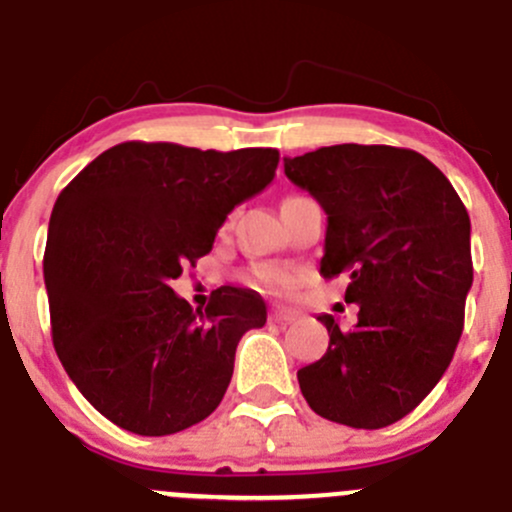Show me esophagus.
<instances>
[{"mask_svg": "<svg viewBox=\"0 0 512 512\" xmlns=\"http://www.w3.org/2000/svg\"><path fill=\"white\" fill-rule=\"evenodd\" d=\"M270 320L277 322V325H292V322L297 320V312L287 310V307H272Z\"/></svg>", "mask_w": 512, "mask_h": 512, "instance_id": "esophagus-1", "label": "esophagus"}]
</instances>
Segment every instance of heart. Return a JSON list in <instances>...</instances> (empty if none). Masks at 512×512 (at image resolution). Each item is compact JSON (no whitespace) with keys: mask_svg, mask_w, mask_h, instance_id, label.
I'll use <instances>...</instances> for the list:
<instances>
[{"mask_svg":"<svg viewBox=\"0 0 512 512\" xmlns=\"http://www.w3.org/2000/svg\"><path fill=\"white\" fill-rule=\"evenodd\" d=\"M247 280L260 290L270 292V295H285L295 285V275L287 267L275 265V262H260V265L250 267Z\"/></svg>","mask_w":512,"mask_h":512,"instance_id":"heart-1","label":"heart"}]
</instances>
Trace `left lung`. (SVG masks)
I'll return each mask as SVG.
<instances>
[{"label": "left lung", "instance_id": "left-lung-1", "mask_svg": "<svg viewBox=\"0 0 512 512\" xmlns=\"http://www.w3.org/2000/svg\"><path fill=\"white\" fill-rule=\"evenodd\" d=\"M285 175L327 212L322 277L347 272L357 325L332 315L327 352L297 370L307 405L350 428L413 413L455 355L473 285L470 217L448 177L420 152L332 145L287 157Z\"/></svg>", "mask_w": 512, "mask_h": 512}]
</instances>
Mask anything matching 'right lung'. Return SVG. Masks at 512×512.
<instances>
[{"mask_svg": "<svg viewBox=\"0 0 512 512\" xmlns=\"http://www.w3.org/2000/svg\"><path fill=\"white\" fill-rule=\"evenodd\" d=\"M277 162L272 147L122 142L59 192L44 250L52 342L114 425L172 435L225 398L237 342L265 325V302L225 285L195 312L170 282L212 250L235 205L270 185Z\"/></svg>", "mask_w": 512, "mask_h": 512, "instance_id": "1", "label": "right lung"}]
</instances>
